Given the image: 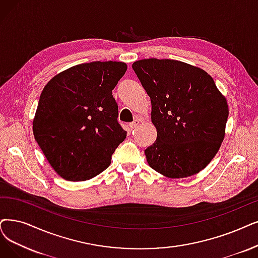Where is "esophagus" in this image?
I'll return each mask as SVG.
<instances>
[{
    "label": "esophagus",
    "instance_id": "obj_1",
    "mask_svg": "<svg viewBox=\"0 0 258 258\" xmlns=\"http://www.w3.org/2000/svg\"><path fill=\"white\" fill-rule=\"evenodd\" d=\"M139 123H140V120L136 119L135 121H132V122L129 123V127H130V129H136L139 126Z\"/></svg>",
    "mask_w": 258,
    "mask_h": 258
}]
</instances>
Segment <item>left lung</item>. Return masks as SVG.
<instances>
[{
  "mask_svg": "<svg viewBox=\"0 0 258 258\" xmlns=\"http://www.w3.org/2000/svg\"><path fill=\"white\" fill-rule=\"evenodd\" d=\"M151 100L157 140L145 150L149 166L171 179L190 177L218 152L229 116L226 98L204 70L171 59L132 64Z\"/></svg>",
  "mask_w": 258,
  "mask_h": 258,
  "instance_id": "8db88e82",
  "label": "left lung"
}]
</instances>
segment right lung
<instances>
[{
    "mask_svg": "<svg viewBox=\"0 0 258 258\" xmlns=\"http://www.w3.org/2000/svg\"><path fill=\"white\" fill-rule=\"evenodd\" d=\"M127 64L94 61L51 78L40 95L34 137L50 166L68 181H85L108 168L127 132L117 121L112 90Z\"/></svg>",
    "mask_w": 258,
    "mask_h": 258,
    "instance_id": "add662e5",
    "label": "right lung"
}]
</instances>
